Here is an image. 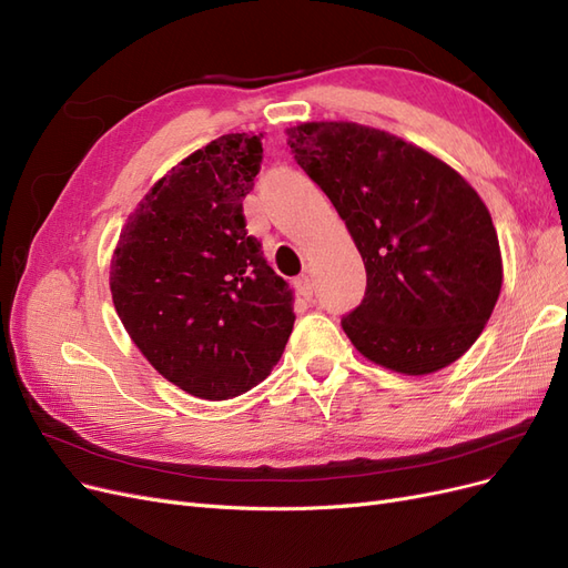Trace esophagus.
Here are the masks:
<instances>
[{
    "label": "esophagus",
    "mask_w": 568,
    "mask_h": 568,
    "mask_svg": "<svg viewBox=\"0 0 568 568\" xmlns=\"http://www.w3.org/2000/svg\"><path fill=\"white\" fill-rule=\"evenodd\" d=\"M294 286H296V291H298V296H303L305 301L313 298V280L307 277V274H303V277H298V280L294 282Z\"/></svg>",
    "instance_id": "esophagus-1"
}]
</instances>
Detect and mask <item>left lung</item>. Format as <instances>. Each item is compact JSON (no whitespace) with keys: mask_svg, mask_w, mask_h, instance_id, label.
<instances>
[{"mask_svg":"<svg viewBox=\"0 0 568 568\" xmlns=\"http://www.w3.org/2000/svg\"><path fill=\"white\" fill-rule=\"evenodd\" d=\"M286 144L363 255L365 298L341 322L357 353L407 376L453 365L503 288L484 199L455 168L386 130L315 120L286 128Z\"/></svg>","mask_w":568,"mask_h":568,"instance_id":"1","label":"left lung"}]
</instances>
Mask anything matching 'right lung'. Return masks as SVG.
Wrapping results in <instances>:
<instances>
[{"instance_id": "1", "label": "right lung", "mask_w": 568, "mask_h": 568, "mask_svg": "<svg viewBox=\"0 0 568 568\" xmlns=\"http://www.w3.org/2000/svg\"><path fill=\"white\" fill-rule=\"evenodd\" d=\"M263 134L189 153L136 203L111 257V296L151 367L201 400L261 384L294 329V294L246 234L242 201Z\"/></svg>"}]
</instances>
